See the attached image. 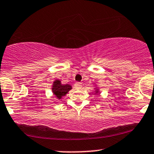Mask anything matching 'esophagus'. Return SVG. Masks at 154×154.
Returning a JSON list of instances; mask_svg holds the SVG:
<instances>
[{
	"label": "esophagus",
	"mask_w": 154,
	"mask_h": 154,
	"mask_svg": "<svg viewBox=\"0 0 154 154\" xmlns=\"http://www.w3.org/2000/svg\"><path fill=\"white\" fill-rule=\"evenodd\" d=\"M75 85V88H77V89H80V88H82V84H81L80 82H76Z\"/></svg>",
	"instance_id": "1"
}]
</instances>
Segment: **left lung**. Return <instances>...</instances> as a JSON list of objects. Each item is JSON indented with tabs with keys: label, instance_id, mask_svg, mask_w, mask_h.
Segmentation results:
<instances>
[{
	"label": "left lung",
	"instance_id": "1",
	"mask_svg": "<svg viewBox=\"0 0 154 154\" xmlns=\"http://www.w3.org/2000/svg\"><path fill=\"white\" fill-rule=\"evenodd\" d=\"M99 93V89H98V88H95V93L94 94H98Z\"/></svg>",
	"mask_w": 154,
	"mask_h": 154
}]
</instances>
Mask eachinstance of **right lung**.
I'll use <instances>...</instances> for the list:
<instances>
[{"label":"right lung","instance_id":"right-lung-1","mask_svg":"<svg viewBox=\"0 0 154 154\" xmlns=\"http://www.w3.org/2000/svg\"><path fill=\"white\" fill-rule=\"evenodd\" d=\"M72 86L69 84L63 85L59 79H56L53 83L52 90L53 93L57 99L61 100L62 97L65 96L68 92L72 90Z\"/></svg>","mask_w":154,"mask_h":154}]
</instances>
